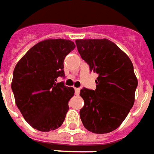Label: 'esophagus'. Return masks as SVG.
Wrapping results in <instances>:
<instances>
[{"instance_id": "34e87169", "label": "esophagus", "mask_w": 154, "mask_h": 154, "mask_svg": "<svg viewBox=\"0 0 154 154\" xmlns=\"http://www.w3.org/2000/svg\"><path fill=\"white\" fill-rule=\"evenodd\" d=\"M80 90H81L80 87L75 88V94H76V95H79V93H80Z\"/></svg>"}]
</instances>
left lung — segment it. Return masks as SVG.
<instances>
[{
    "label": "left lung",
    "instance_id": "obj_1",
    "mask_svg": "<svg viewBox=\"0 0 154 154\" xmlns=\"http://www.w3.org/2000/svg\"><path fill=\"white\" fill-rule=\"evenodd\" d=\"M77 50L98 74L96 90L82 89L84 106L80 117L84 127L95 134L116 129L134 103L138 80L131 60L115 43L106 38L77 39Z\"/></svg>",
    "mask_w": 154,
    "mask_h": 154
}]
</instances>
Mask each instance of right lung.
<instances>
[{"label": "right lung", "mask_w": 154, "mask_h": 154, "mask_svg": "<svg viewBox=\"0 0 154 154\" xmlns=\"http://www.w3.org/2000/svg\"><path fill=\"white\" fill-rule=\"evenodd\" d=\"M75 47L68 39H46L33 46L16 64L11 82L15 104L34 129L48 132L63 123L75 91L57 82V78L65 76L64 58Z\"/></svg>", "instance_id": "1"}]
</instances>
